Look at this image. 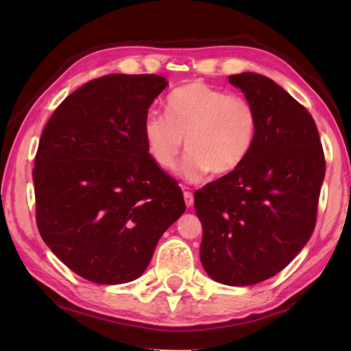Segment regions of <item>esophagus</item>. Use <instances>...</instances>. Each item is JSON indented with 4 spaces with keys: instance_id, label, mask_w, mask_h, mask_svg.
I'll use <instances>...</instances> for the list:
<instances>
[{
    "instance_id": "34e87169",
    "label": "esophagus",
    "mask_w": 351,
    "mask_h": 351,
    "mask_svg": "<svg viewBox=\"0 0 351 351\" xmlns=\"http://www.w3.org/2000/svg\"><path fill=\"white\" fill-rule=\"evenodd\" d=\"M184 201H186V206L187 207H192L193 206V195H192V192H184Z\"/></svg>"
}]
</instances>
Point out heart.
Here are the masks:
<instances>
[{
    "mask_svg": "<svg viewBox=\"0 0 351 351\" xmlns=\"http://www.w3.org/2000/svg\"><path fill=\"white\" fill-rule=\"evenodd\" d=\"M147 152L159 167H175L186 138L180 173L201 181L213 171L232 173L249 156L258 134V112L243 96L203 82H189L167 97V114L148 111L142 123Z\"/></svg>",
    "mask_w": 351,
    "mask_h": 351,
    "instance_id": "1",
    "label": "heart"
}]
</instances>
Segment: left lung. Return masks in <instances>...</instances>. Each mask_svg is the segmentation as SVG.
<instances>
[{
    "label": "left lung",
    "mask_w": 351,
    "mask_h": 351,
    "mask_svg": "<svg viewBox=\"0 0 351 351\" xmlns=\"http://www.w3.org/2000/svg\"><path fill=\"white\" fill-rule=\"evenodd\" d=\"M229 83L258 112L257 141L239 169L195 192V212L207 276L249 287L280 272L310 240L325 159L311 114L274 80L241 73Z\"/></svg>",
    "instance_id": "8db88e82"
}]
</instances>
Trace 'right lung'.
Segmentation results:
<instances>
[{"label": "right lung", "mask_w": 351, "mask_h": 351, "mask_svg": "<svg viewBox=\"0 0 351 351\" xmlns=\"http://www.w3.org/2000/svg\"><path fill=\"white\" fill-rule=\"evenodd\" d=\"M167 85L153 74L94 79L58 105L41 133L32 171L40 235L86 280H136L186 210L178 182L153 161L142 134Z\"/></svg>", "instance_id": "add662e5"}]
</instances>
